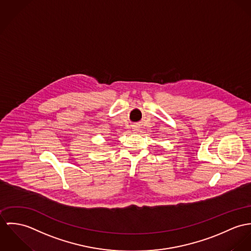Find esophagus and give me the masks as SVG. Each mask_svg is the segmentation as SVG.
<instances>
[{"label": "esophagus", "instance_id": "esophagus-1", "mask_svg": "<svg viewBox=\"0 0 251 251\" xmlns=\"http://www.w3.org/2000/svg\"><path fill=\"white\" fill-rule=\"evenodd\" d=\"M137 130H138V129H137V127H135V131H137Z\"/></svg>", "mask_w": 251, "mask_h": 251}]
</instances>
